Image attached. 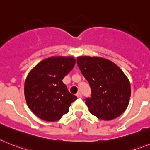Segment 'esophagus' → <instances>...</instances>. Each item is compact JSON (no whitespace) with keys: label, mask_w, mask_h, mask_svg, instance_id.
<instances>
[{"label":"esophagus","mask_w":150,"mask_h":150,"mask_svg":"<svg viewBox=\"0 0 150 150\" xmlns=\"http://www.w3.org/2000/svg\"><path fill=\"white\" fill-rule=\"evenodd\" d=\"M76 96L78 97V98H81V97H82V94H81V93H80V92L77 93Z\"/></svg>","instance_id":"1"}]
</instances>
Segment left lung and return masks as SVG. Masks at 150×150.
Returning <instances> with one entry per match:
<instances>
[{"label": "left lung", "mask_w": 150, "mask_h": 150, "mask_svg": "<svg viewBox=\"0 0 150 150\" xmlns=\"http://www.w3.org/2000/svg\"><path fill=\"white\" fill-rule=\"evenodd\" d=\"M77 63L91 88V97L85 99L90 113L103 120L120 116L131 96L130 83L124 72L110 60L98 57H78Z\"/></svg>", "instance_id": "left-lung-1"}]
</instances>
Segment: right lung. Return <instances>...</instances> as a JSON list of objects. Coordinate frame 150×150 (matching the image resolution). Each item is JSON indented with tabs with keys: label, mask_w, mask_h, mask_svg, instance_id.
Segmentation results:
<instances>
[{
	"label": "right lung",
	"mask_w": 150,
	"mask_h": 150,
	"mask_svg": "<svg viewBox=\"0 0 150 150\" xmlns=\"http://www.w3.org/2000/svg\"><path fill=\"white\" fill-rule=\"evenodd\" d=\"M75 64L72 57H51L29 72L25 83V99L39 118L53 122L68 113L77 96L70 93L62 80Z\"/></svg>",
	"instance_id": "add662e5"
}]
</instances>
